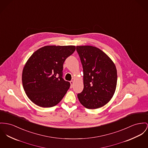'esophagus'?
Returning a JSON list of instances; mask_svg holds the SVG:
<instances>
[{"label": "esophagus", "mask_w": 148, "mask_h": 148, "mask_svg": "<svg viewBox=\"0 0 148 148\" xmlns=\"http://www.w3.org/2000/svg\"><path fill=\"white\" fill-rule=\"evenodd\" d=\"M70 84H71V88L72 89V88H73V84H74V81H70Z\"/></svg>", "instance_id": "obj_1"}]
</instances>
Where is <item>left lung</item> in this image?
Instances as JSON below:
<instances>
[{
  "instance_id": "8db88e82",
  "label": "left lung",
  "mask_w": 148,
  "mask_h": 148,
  "mask_svg": "<svg viewBox=\"0 0 148 148\" xmlns=\"http://www.w3.org/2000/svg\"><path fill=\"white\" fill-rule=\"evenodd\" d=\"M83 68L84 89L77 94L86 108H99L113 97L117 85L116 67L102 50L92 46H77Z\"/></svg>"
}]
</instances>
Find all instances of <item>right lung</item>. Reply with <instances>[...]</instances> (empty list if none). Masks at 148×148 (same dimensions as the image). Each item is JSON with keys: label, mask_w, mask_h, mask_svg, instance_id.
<instances>
[{"label": "right lung", "mask_w": 148, "mask_h": 148, "mask_svg": "<svg viewBox=\"0 0 148 148\" xmlns=\"http://www.w3.org/2000/svg\"><path fill=\"white\" fill-rule=\"evenodd\" d=\"M75 46H45L35 51L22 72V84L28 98L41 107L58 104L70 87L63 79V63Z\"/></svg>", "instance_id": "add662e5"}]
</instances>
